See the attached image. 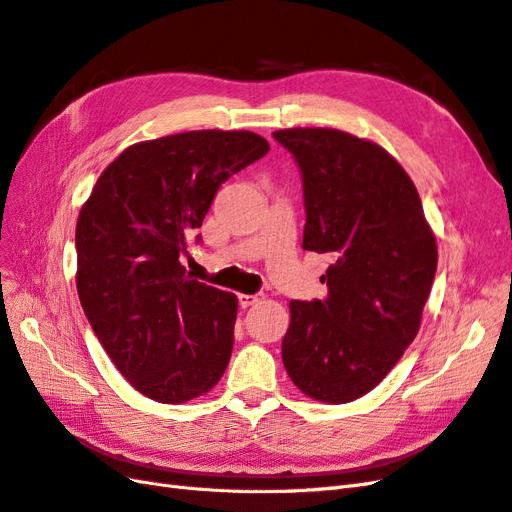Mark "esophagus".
Wrapping results in <instances>:
<instances>
[{
    "label": "esophagus",
    "mask_w": 512,
    "mask_h": 512,
    "mask_svg": "<svg viewBox=\"0 0 512 512\" xmlns=\"http://www.w3.org/2000/svg\"><path fill=\"white\" fill-rule=\"evenodd\" d=\"M265 299V294H239V303L241 307H252Z\"/></svg>",
    "instance_id": "34e87169"
}]
</instances>
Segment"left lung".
<instances>
[{"label": "left lung", "mask_w": 512, "mask_h": 512, "mask_svg": "<svg viewBox=\"0 0 512 512\" xmlns=\"http://www.w3.org/2000/svg\"><path fill=\"white\" fill-rule=\"evenodd\" d=\"M303 173V250L335 262L324 301H290L282 361L301 393L348 404L378 386L421 329L436 235L389 151L333 128L273 132Z\"/></svg>", "instance_id": "8db88e82"}]
</instances>
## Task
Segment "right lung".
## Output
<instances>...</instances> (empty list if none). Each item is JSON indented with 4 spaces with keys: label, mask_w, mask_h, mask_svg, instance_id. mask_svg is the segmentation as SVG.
Wrapping results in <instances>:
<instances>
[{
    "label": "right lung",
    "mask_w": 512,
    "mask_h": 512,
    "mask_svg": "<svg viewBox=\"0 0 512 512\" xmlns=\"http://www.w3.org/2000/svg\"><path fill=\"white\" fill-rule=\"evenodd\" d=\"M269 151L247 130H192L123 149L104 168L76 222L83 312L138 393L185 404L220 382L239 301L192 280L179 254L215 192Z\"/></svg>",
    "instance_id": "add662e5"
}]
</instances>
